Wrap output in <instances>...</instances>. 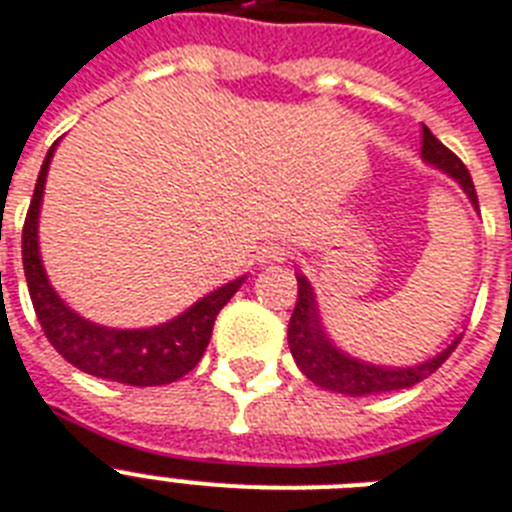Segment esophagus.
<instances>
[{"instance_id": "esophagus-1", "label": "esophagus", "mask_w": 512, "mask_h": 512, "mask_svg": "<svg viewBox=\"0 0 512 512\" xmlns=\"http://www.w3.org/2000/svg\"><path fill=\"white\" fill-rule=\"evenodd\" d=\"M290 259V248L285 243H266L259 251L261 264H285Z\"/></svg>"}]
</instances>
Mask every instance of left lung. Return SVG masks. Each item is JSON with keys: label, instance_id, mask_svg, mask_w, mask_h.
Listing matches in <instances>:
<instances>
[{"label": "left lung", "instance_id": "1", "mask_svg": "<svg viewBox=\"0 0 512 512\" xmlns=\"http://www.w3.org/2000/svg\"><path fill=\"white\" fill-rule=\"evenodd\" d=\"M421 156H424L426 164H432L434 170L453 177L468 196L471 206L479 211V198H476L474 180L468 175L466 164L460 162L453 151L445 149L426 125ZM295 277H298V303H295L290 324H287V345H290V353H293L298 369L324 390L340 392L348 398H366V395H379V392L405 390V387H413V384L424 382L426 377H432L434 371L447 361V356L458 348L460 335L453 337V342L445 350H439L437 356L413 363V366H379V363L353 358L350 353L337 348L332 337L327 335L311 282L303 274H295Z\"/></svg>", "mask_w": 512, "mask_h": 512}]
</instances>
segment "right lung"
<instances>
[{
	"mask_svg": "<svg viewBox=\"0 0 512 512\" xmlns=\"http://www.w3.org/2000/svg\"><path fill=\"white\" fill-rule=\"evenodd\" d=\"M59 143V141H57ZM54 143L46 154L41 172H38L36 190H33L31 209L23 225V269L28 280L33 308L44 335L54 345L59 356L70 361L75 369L86 371L91 377L109 379V382L133 384V387H156L185 377L204 356L211 340L214 319L227 306L246 277L217 287L214 293L204 295L183 314L170 322L146 329H114L88 322L73 308L67 306L46 277L41 251H38V214L44 201L46 172L52 164Z\"/></svg>",
	"mask_w": 512,
	"mask_h": 512,
	"instance_id": "1",
	"label": "right lung"
}]
</instances>
